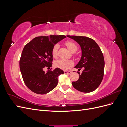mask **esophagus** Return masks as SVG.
I'll list each match as a JSON object with an SVG mask.
<instances>
[{"instance_id": "esophagus-1", "label": "esophagus", "mask_w": 127, "mask_h": 127, "mask_svg": "<svg viewBox=\"0 0 127 127\" xmlns=\"http://www.w3.org/2000/svg\"><path fill=\"white\" fill-rule=\"evenodd\" d=\"M64 74H71V71H68V70H64Z\"/></svg>"}]
</instances>
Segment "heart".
Returning a JSON list of instances; mask_svg holds the SVG:
<instances>
[{"instance_id":"1","label":"heart","mask_w":127,"mask_h":127,"mask_svg":"<svg viewBox=\"0 0 127 127\" xmlns=\"http://www.w3.org/2000/svg\"><path fill=\"white\" fill-rule=\"evenodd\" d=\"M66 45L69 50L72 52H75L78 50V46L75 42L72 41H67L66 42ZM59 46L57 44H55L52 49V55L53 58H56L58 55V50ZM55 67L61 69L63 70H67L71 68L74 62L71 60H67L60 59L55 61L54 63Z\"/></svg>"}]
</instances>
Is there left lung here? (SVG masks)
<instances>
[{
	"label": "left lung",
	"mask_w": 127,
	"mask_h": 127,
	"mask_svg": "<svg viewBox=\"0 0 127 127\" xmlns=\"http://www.w3.org/2000/svg\"><path fill=\"white\" fill-rule=\"evenodd\" d=\"M67 37L75 40L82 50V57L75 68L83 70L72 86L77 90L89 93L95 90L100 85L103 78L105 62L100 48L94 40L86 36H70Z\"/></svg>",
	"instance_id": "obj_1"
}]
</instances>
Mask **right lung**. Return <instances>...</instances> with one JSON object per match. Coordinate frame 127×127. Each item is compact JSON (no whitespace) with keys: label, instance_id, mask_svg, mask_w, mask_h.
<instances>
[{"label":"right lung","instance_id":"1","mask_svg":"<svg viewBox=\"0 0 127 127\" xmlns=\"http://www.w3.org/2000/svg\"><path fill=\"white\" fill-rule=\"evenodd\" d=\"M64 35L41 36L35 37L25 45L20 60V68L26 86L36 94L49 93L57 86L58 76L64 74L57 68L45 72V67H51L52 49Z\"/></svg>","mask_w":127,"mask_h":127}]
</instances>
